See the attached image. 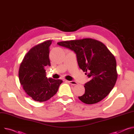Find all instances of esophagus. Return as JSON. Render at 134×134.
Returning a JSON list of instances; mask_svg holds the SVG:
<instances>
[{
	"label": "esophagus",
	"instance_id": "obj_1",
	"mask_svg": "<svg viewBox=\"0 0 134 134\" xmlns=\"http://www.w3.org/2000/svg\"><path fill=\"white\" fill-rule=\"evenodd\" d=\"M68 82L70 83V84H71V85H77V82H76V81H68Z\"/></svg>",
	"mask_w": 134,
	"mask_h": 134
}]
</instances>
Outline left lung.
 Returning <instances> with one entry per match:
<instances>
[{
  "mask_svg": "<svg viewBox=\"0 0 134 134\" xmlns=\"http://www.w3.org/2000/svg\"><path fill=\"white\" fill-rule=\"evenodd\" d=\"M57 44L76 53L79 68L90 78L84 86L85 94L79 99L93 104L107 97L116 83L118 73L115 57L105 44L92 38L63 41Z\"/></svg>",
  "mask_w": 134,
  "mask_h": 134,
  "instance_id": "1",
  "label": "left lung"
}]
</instances>
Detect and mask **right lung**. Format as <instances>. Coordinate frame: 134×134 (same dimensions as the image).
Segmentation results:
<instances>
[{
  "instance_id": "right-lung-1",
  "label": "right lung",
  "mask_w": 134,
  "mask_h": 134,
  "mask_svg": "<svg viewBox=\"0 0 134 134\" xmlns=\"http://www.w3.org/2000/svg\"><path fill=\"white\" fill-rule=\"evenodd\" d=\"M53 40H48L33 47L24 56L21 62L19 77L25 93L34 100L44 102L55 95L61 79L47 78L44 68L51 66L49 46Z\"/></svg>"
}]
</instances>
